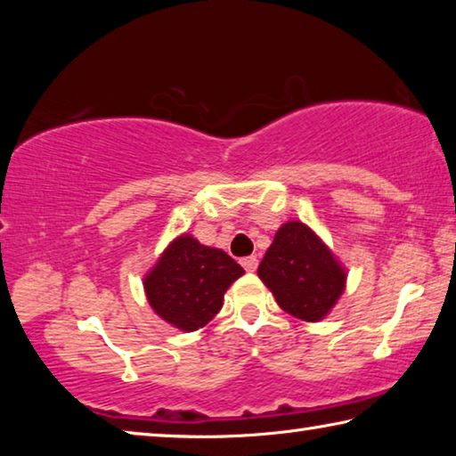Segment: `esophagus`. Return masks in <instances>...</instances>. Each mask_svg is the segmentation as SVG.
Returning <instances> with one entry per match:
<instances>
[{"label": "esophagus", "instance_id": "34e87169", "mask_svg": "<svg viewBox=\"0 0 456 456\" xmlns=\"http://www.w3.org/2000/svg\"><path fill=\"white\" fill-rule=\"evenodd\" d=\"M241 265L245 267V272H256V269H257V257L256 256L245 257V259H241Z\"/></svg>", "mask_w": 456, "mask_h": 456}]
</instances>
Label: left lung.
<instances>
[{
	"mask_svg": "<svg viewBox=\"0 0 456 456\" xmlns=\"http://www.w3.org/2000/svg\"><path fill=\"white\" fill-rule=\"evenodd\" d=\"M257 275L281 310L304 322L326 318L346 288V269L302 221L283 223Z\"/></svg>",
	"mask_w": 456,
	"mask_h": 456,
	"instance_id": "obj_1",
	"label": "left lung"
}]
</instances>
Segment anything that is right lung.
<instances>
[{
  "instance_id": "right-lung-1",
  "label": "right lung",
  "mask_w": 456,
  "mask_h": 456,
  "mask_svg": "<svg viewBox=\"0 0 456 456\" xmlns=\"http://www.w3.org/2000/svg\"><path fill=\"white\" fill-rule=\"evenodd\" d=\"M245 272L225 251L181 235L144 277L146 299L165 322L195 331L219 314L223 296Z\"/></svg>"
}]
</instances>
